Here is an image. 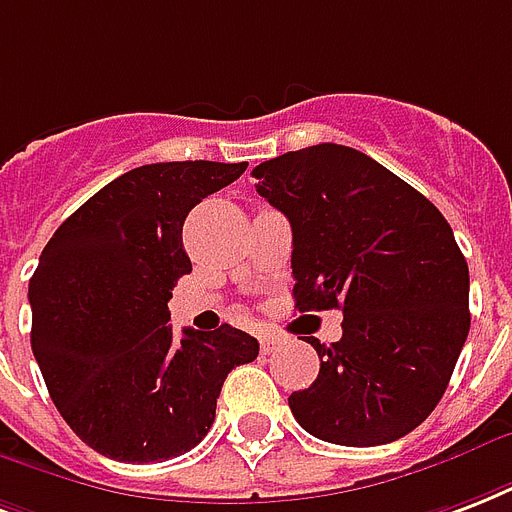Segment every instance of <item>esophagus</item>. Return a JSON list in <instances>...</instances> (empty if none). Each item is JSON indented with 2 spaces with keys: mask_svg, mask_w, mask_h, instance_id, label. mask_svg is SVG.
<instances>
[{
  "mask_svg": "<svg viewBox=\"0 0 512 512\" xmlns=\"http://www.w3.org/2000/svg\"><path fill=\"white\" fill-rule=\"evenodd\" d=\"M282 343H284L282 335L263 333V338H260V349H263V354H273L276 349H282Z\"/></svg>",
  "mask_w": 512,
  "mask_h": 512,
  "instance_id": "obj_1",
  "label": "esophagus"
}]
</instances>
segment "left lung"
Wrapping results in <instances>:
<instances>
[{
    "instance_id": "1",
    "label": "left lung",
    "mask_w": 512,
    "mask_h": 512,
    "mask_svg": "<svg viewBox=\"0 0 512 512\" xmlns=\"http://www.w3.org/2000/svg\"><path fill=\"white\" fill-rule=\"evenodd\" d=\"M290 220L298 311H343L319 376L292 392L314 438L381 446L435 411L470 333V271L438 206L365 152L314 144L252 169Z\"/></svg>"
}]
</instances>
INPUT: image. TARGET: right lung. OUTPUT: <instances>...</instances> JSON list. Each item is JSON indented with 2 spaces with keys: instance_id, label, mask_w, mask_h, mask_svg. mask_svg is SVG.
<instances>
[{
  "instance_id": "1",
  "label": "right lung",
  "mask_w": 512,
  "mask_h": 512,
  "mask_svg": "<svg viewBox=\"0 0 512 512\" xmlns=\"http://www.w3.org/2000/svg\"><path fill=\"white\" fill-rule=\"evenodd\" d=\"M247 163L174 161L126 171L61 222L29 282L31 351L58 413L93 451L128 464L195 448L257 338L222 325L174 341L169 300L193 271L182 225Z\"/></svg>"
}]
</instances>
